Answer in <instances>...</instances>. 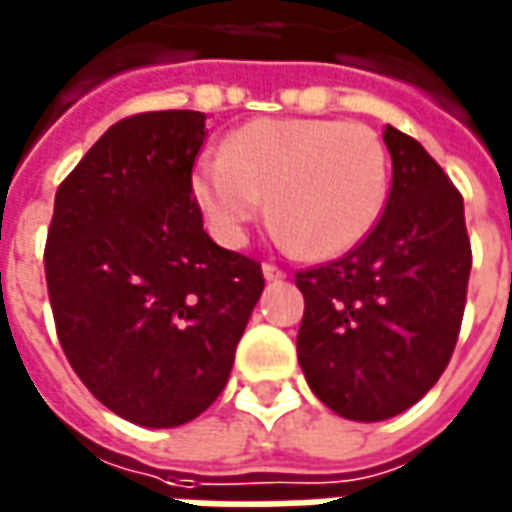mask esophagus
Wrapping results in <instances>:
<instances>
[{
	"label": "esophagus",
	"instance_id": "34e87169",
	"mask_svg": "<svg viewBox=\"0 0 512 512\" xmlns=\"http://www.w3.org/2000/svg\"><path fill=\"white\" fill-rule=\"evenodd\" d=\"M263 277H266V280H271V283H274V280H283L285 269L274 266V263H263Z\"/></svg>",
	"mask_w": 512,
	"mask_h": 512
}]
</instances>
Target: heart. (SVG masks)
<instances>
[{"mask_svg":"<svg viewBox=\"0 0 512 512\" xmlns=\"http://www.w3.org/2000/svg\"><path fill=\"white\" fill-rule=\"evenodd\" d=\"M389 154L370 125L322 117H263L204 159L193 193L224 243H241L269 207L283 241L316 260L356 249L381 218Z\"/></svg>","mask_w":512,"mask_h":512,"instance_id":"b5f03b06","label":"heart"}]
</instances>
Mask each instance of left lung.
Masks as SVG:
<instances>
[{"instance_id": "left-lung-1", "label": "left lung", "mask_w": 512, "mask_h": 512, "mask_svg": "<svg viewBox=\"0 0 512 512\" xmlns=\"http://www.w3.org/2000/svg\"><path fill=\"white\" fill-rule=\"evenodd\" d=\"M384 142L392 187L373 232L339 260L297 271L302 373L328 409L361 423L401 415L437 384L471 277L460 190L417 139L387 125Z\"/></svg>"}]
</instances>
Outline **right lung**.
Instances as JSON below:
<instances>
[{"instance_id": "1", "label": "right lung", "mask_w": 512, "mask_h": 512, "mask_svg": "<svg viewBox=\"0 0 512 512\" xmlns=\"http://www.w3.org/2000/svg\"><path fill=\"white\" fill-rule=\"evenodd\" d=\"M204 120L145 111L111 125L61 182L47 229V294L72 370L148 429L182 426L224 392L266 285L255 257L204 232Z\"/></svg>"}]
</instances>
